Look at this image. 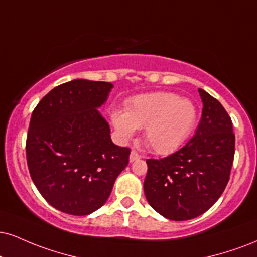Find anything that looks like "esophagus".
I'll return each instance as SVG.
<instances>
[{
	"instance_id": "34e87169",
	"label": "esophagus",
	"mask_w": 257,
	"mask_h": 257,
	"mask_svg": "<svg viewBox=\"0 0 257 257\" xmlns=\"http://www.w3.org/2000/svg\"><path fill=\"white\" fill-rule=\"evenodd\" d=\"M139 159H141L140 154L135 152V151H132L131 156H129V160H131V162H135V160H139Z\"/></svg>"
}]
</instances>
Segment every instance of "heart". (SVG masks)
Returning <instances> with one entry per match:
<instances>
[{
  "mask_svg": "<svg viewBox=\"0 0 257 257\" xmlns=\"http://www.w3.org/2000/svg\"><path fill=\"white\" fill-rule=\"evenodd\" d=\"M197 111L188 99L169 92L135 95L126 101L125 111L111 113L113 126L123 140L145 128V141L154 152L169 154L187 140L195 125Z\"/></svg>",
  "mask_w": 257,
  "mask_h": 257,
  "instance_id": "1",
  "label": "heart"
}]
</instances>
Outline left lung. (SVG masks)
I'll list each match as a JSON object with an SVG mask.
<instances>
[{"mask_svg": "<svg viewBox=\"0 0 257 257\" xmlns=\"http://www.w3.org/2000/svg\"><path fill=\"white\" fill-rule=\"evenodd\" d=\"M199 92L203 109L195 135L165 158L146 160L145 195L154 211L170 220H189L208 211L230 179L232 120L217 99Z\"/></svg>", "mask_w": 257, "mask_h": 257, "instance_id": "1", "label": "left lung"}]
</instances>
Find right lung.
Here are the masks:
<instances>
[{
    "label": "right lung",
    "instance_id": "add662e5",
    "mask_svg": "<svg viewBox=\"0 0 257 257\" xmlns=\"http://www.w3.org/2000/svg\"><path fill=\"white\" fill-rule=\"evenodd\" d=\"M112 83L73 80L43 97L33 110L26 159L33 183L52 207L87 215L109 199L129 163L131 148L116 146L98 112Z\"/></svg>",
    "mask_w": 257,
    "mask_h": 257
}]
</instances>
